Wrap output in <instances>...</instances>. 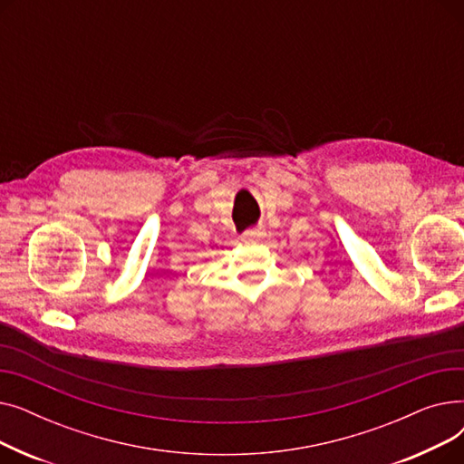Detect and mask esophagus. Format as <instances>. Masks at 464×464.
Instances as JSON below:
<instances>
[{
	"label": "esophagus",
	"mask_w": 464,
	"mask_h": 464,
	"mask_svg": "<svg viewBox=\"0 0 464 464\" xmlns=\"http://www.w3.org/2000/svg\"><path fill=\"white\" fill-rule=\"evenodd\" d=\"M263 231H261V227H250V229H246L245 233L240 235V240H245V242H256V240H259V238H263Z\"/></svg>",
	"instance_id": "34e87169"
}]
</instances>
